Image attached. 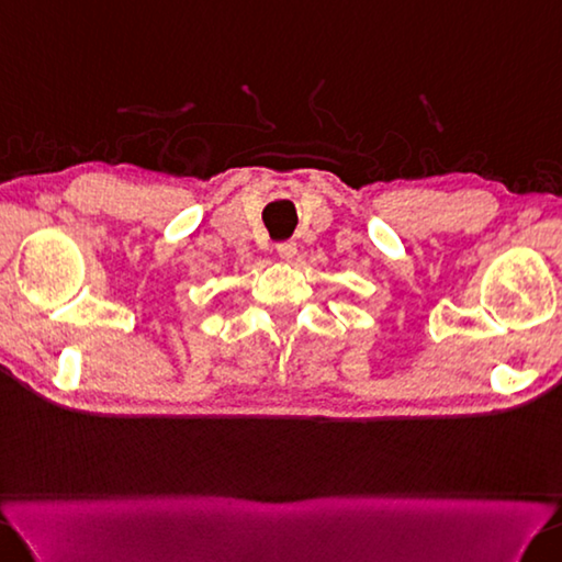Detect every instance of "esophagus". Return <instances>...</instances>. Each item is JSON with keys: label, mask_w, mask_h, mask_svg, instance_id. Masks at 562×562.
I'll return each instance as SVG.
<instances>
[{"label": "esophagus", "mask_w": 562, "mask_h": 562, "mask_svg": "<svg viewBox=\"0 0 562 562\" xmlns=\"http://www.w3.org/2000/svg\"><path fill=\"white\" fill-rule=\"evenodd\" d=\"M277 255H279L281 261H285V265H289V261L295 259L297 247H295V243H281V245L277 247Z\"/></svg>", "instance_id": "34e87169"}]
</instances>
